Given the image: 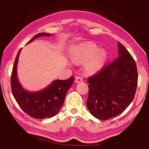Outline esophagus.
Returning <instances> with one entry per match:
<instances>
[{
	"instance_id": "34e87169",
	"label": "esophagus",
	"mask_w": 149,
	"mask_h": 149,
	"mask_svg": "<svg viewBox=\"0 0 149 149\" xmlns=\"http://www.w3.org/2000/svg\"><path fill=\"white\" fill-rule=\"evenodd\" d=\"M83 81V79L82 77H77L76 79H75V83H82Z\"/></svg>"
}]
</instances>
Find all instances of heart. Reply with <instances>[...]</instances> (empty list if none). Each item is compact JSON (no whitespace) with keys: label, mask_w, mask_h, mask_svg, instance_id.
I'll list each match as a JSON object with an SVG mask.
<instances>
[{"label":"heart","mask_w":149,"mask_h":149,"mask_svg":"<svg viewBox=\"0 0 149 149\" xmlns=\"http://www.w3.org/2000/svg\"><path fill=\"white\" fill-rule=\"evenodd\" d=\"M73 59L77 62H86L87 70L90 72H96L102 68L107 54L104 50L91 42L79 44L72 54Z\"/></svg>","instance_id":"b5f03b06"}]
</instances>
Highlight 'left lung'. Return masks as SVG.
I'll return each instance as SVG.
<instances>
[{
    "mask_svg": "<svg viewBox=\"0 0 149 149\" xmlns=\"http://www.w3.org/2000/svg\"><path fill=\"white\" fill-rule=\"evenodd\" d=\"M87 107L93 117L107 120L119 115L134 98L138 83L134 58L118 42V57L87 79Z\"/></svg>",
    "mask_w": 149,
    "mask_h": 149,
    "instance_id": "8db88e82",
    "label": "left lung"
}]
</instances>
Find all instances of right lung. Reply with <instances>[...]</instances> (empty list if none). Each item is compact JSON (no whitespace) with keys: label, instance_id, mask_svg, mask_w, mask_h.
I'll return each mask as SVG.
<instances>
[{"label":"right lung","instance_id":"obj_1","mask_svg":"<svg viewBox=\"0 0 149 149\" xmlns=\"http://www.w3.org/2000/svg\"><path fill=\"white\" fill-rule=\"evenodd\" d=\"M51 35L48 33H38L27 44L36 38ZM21 49L16 56L11 78L13 96L20 108L30 117L39 119L54 117L58 114L64 104L67 91L72 85L74 77H71L67 80H54L45 88L39 91H27L22 86L17 78V66Z\"/></svg>","mask_w":149,"mask_h":149}]
</instances>
